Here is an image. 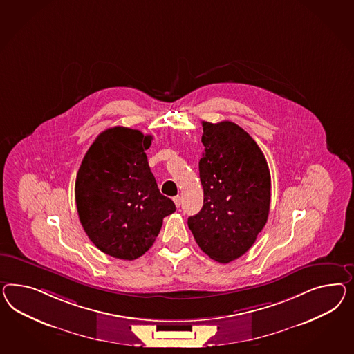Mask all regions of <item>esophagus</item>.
Segmentation results:
<instances>
[{
    "label": "esophagus",
    "instance_id": "esophagus-1",
    "mask_svg": "<svg viewBox=\"0 0 354 354\" xmlns=\"http://www.w3.org/2000/svg\"><path fill=\"white\" fill-rule=\"evenodd\" d=\"M174 202H175V206L179 209L182 206V197L180 196H176L174 197Z\"/></svg>",
    "mask_w": 354,
    "mask_h": 354
}]
</instances>
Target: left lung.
<instances>
[{"label": "left lung", "instance_id": "1", "mask_svg": "<svg viewBox=\"0 0 354 354\" xmlns=\"http://www.w3.org/2000/svg\"><path fill=\"white\" fill-rule=\"evenodd\" d=\"M202 127L203 206L188 227L206 255L230 263L249 251L267 223L270 172L258 144L239 124L203 121Z\"/></svg>", "mask_w": 354, "mask_h": 354}]
</instances>
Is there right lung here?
<instances>
[{
	"instance_id": "obj_1",
	"label": "right lung",
	"mask_w": 354,
	"mask_h": 354,
	"mask_svg": "<svg viewBox=\"0 0 354 354\" xmlns=\"http://www.w3.org/2000/svg\"><path fill=\"white\" fill-rule=\"evenodd\" d=\"M152 135L115 126L97 135L78 169V218L106 255L134 260L151 249L163 218L176 210L160 193L145 151Z\"/></svg>"
}]
</instances>
